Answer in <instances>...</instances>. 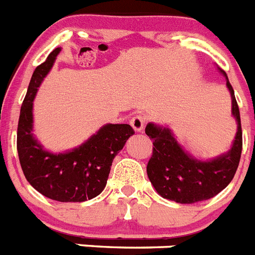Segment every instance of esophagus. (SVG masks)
I'll return each mask as SVG.
<instances>
[{
	"mask_svg": "<svg viewBox=\"0 0 255 255\" xmlns=\"http://www.w3.org/2000/svg\"><path fill=\"white\" fill-rule=\"evenodd\" d=\"M145 123H147V119L143 115H135L130 120V125L132 126V129L135 130V131H142L144 129Z\"/></svg>",
	"mask_w": 255,
	"mask_h": 255,
	"instance_id": "obj_1",
	"label": "esophagus"
}]
</instances>
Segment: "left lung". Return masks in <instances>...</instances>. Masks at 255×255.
I'll return each instance as SVG.
<instances>
[{"instance_id":"1","label":"left lung","mask_w":255,"mask_h":255,"mask_svg":"<svg viewBox=\"0 0 255 255\" xmlns=\"http://www.w3.org/2000/svg\"><path fill=\"white\" fill-rule=\"evenodd\" d=\"M227 86L231 91L232 113L239 125L234 147L227 154L208 162L197 161L180 148L170 130L153 124L145 126V134L153 140L147 174L156 191L164 199L179 204L205 201L225 190L234 179L243 149V130L240 111L228 80Z\"/></svg>"}]
</instances>
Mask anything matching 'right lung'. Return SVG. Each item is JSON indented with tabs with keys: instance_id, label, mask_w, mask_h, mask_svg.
<instances>
[{
	"instance_id": "1",
	"label": "right lung",
	"mask_w": 255,
	"mask_h": 255,
	"mask_svg": "<svg viewBox=\"0 0 255 255\" xmlns=\"http://www.w3.org/2000/svg\"><path fill=\"white\" fill-rule=\"evenodd\" d=\"M59 51L60 47L53 50L32 75L20 108L16 148L24 177L34 190L56 201L82 202L104 190L113 158L135 131L128 124H110L72 152L53 154L43 151L30 134L32 102Z\"/></svg>"
}]
</instances>
